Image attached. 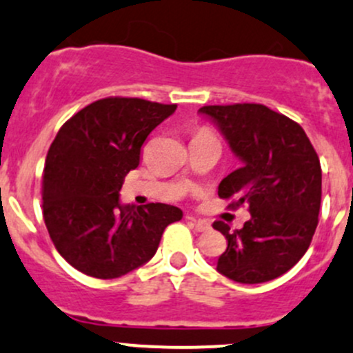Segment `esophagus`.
<instances>
[{"mask_svg":"<svg viewBox=\"0 0 353 353\" xmlns=\"http://www.w3.org/2000/svg\"><path fill=\"white\" fill-rule=\"evenodd\" d=\"M188 220H190V222L196 227L198 232H206V230L212 229V227H210V223L205 222V220H198V219H194V216H188Z\"/></svg>","mask_w":353,"mask_h":353,"instance_id":"1","label":"esophagus"}]
</instances>
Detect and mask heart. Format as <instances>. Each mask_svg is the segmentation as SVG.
<instances>
[{
    "label": "heart",
    "instance_id": "obj_1",
    "mask_svg": "<svg viewBox=\"0 0 353 353\" xmlns=\"http://www.w3.org/2000/svg\"><path fill=\"white\" fill-rule=\"evenodd\" d=\"M198 134H212V133H210V131L206 130V128H201V130L196 131V134H194V137H198Z\"/></svg>",
    "mask_w": 353,
    "mask_h": 353
}]
</instances>
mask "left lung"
<instances>
[{"instance_id": "1", "label": "left lung", "mask_w": 353, "mask_h": 353, "mask_svg": "<svg viewBox=\"0 0 353 353\" xmlns=\"http://www.w3.org/2000/svg\"><path fill=\"white\" fill-rule=\"evenodd\" d=\"M243 165L223 177L219 196L248 205L243 229L213 223L227 239L216 270L239 283L287 273L311 245L321 206V163L301 124L263 104L203 105Z\"/></svg>"}]
</instances>
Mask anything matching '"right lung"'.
I'll use <instances>...</instances> for the list:
<instances>
[{
	"mask_svg": "<svg viewBox=\"0 0 353 353\" xmlns=\"http://www.w3.org/2000/svg\"><path fill=\"white\" fill-rule=\"evenodd\" d=\"M137 97H108L66 121L46 157L42 215L52 244L78 272L110 280L154 258L177 206L121 205L124 176L140 165L148 134L176 110Z\"/></svg>",
	"mask_w": 353,
	"mask_h": 353,
	"instance_id": "right-lung-1",
	"label": "right lung"
}]
</instances>
